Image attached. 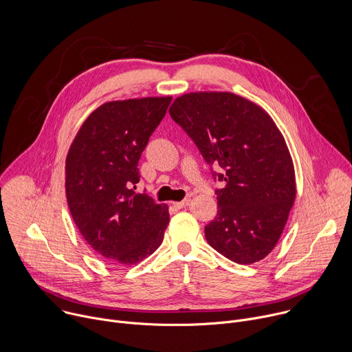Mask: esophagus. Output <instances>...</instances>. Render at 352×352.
Segmentation results:
<instances>
[{"mask_svg":"<svg viewBox=\"0 0 352 352\" xmlns=\"http://www.w3.org/2000/svg\"><path fill=\"white\" fill-rule=\"evenodd\" d=\"M189 204H190V199H185V200H182V201L174 203V206H175L177 208H185V207H188Z\"/></svg>","mask_w":352,"mask_h":352,"instance_id":"34e87169","label":"esophagus"}]
</instances>
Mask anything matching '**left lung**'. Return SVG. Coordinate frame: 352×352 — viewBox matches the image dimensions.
Here are the masks:
<instances>
[{
    "label": "left lung",
    "mask_w": 352,
    "mask_h": 352,
    "mask_svg": "<svg viewBox=\"0 0 352 352\" xmlns=\"http://www.w3.org/2000/svg\"><path fill=\"white\" fill-rule=\"evenodd\" d=\"M170 116L199 148L212 178L217 217L204 226L208 245L233 263L249 265L276 246L296 199L294 166L271 116L232 92L178 96Z\"/></svg>",
    "instance_id": "obj_1"
}]
</instances>
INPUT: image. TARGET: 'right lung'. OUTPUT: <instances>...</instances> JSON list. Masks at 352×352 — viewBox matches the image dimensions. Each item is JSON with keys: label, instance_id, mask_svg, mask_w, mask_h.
Listing matches in <instances>:
<instances>
[{"label": "right lung", "instance_id": "obj_1", "mask_svg": "<svg viewBox=\"0 0 352 352\" xmlns=\"http://www.w3.org/2000/svg\"><path fill=\"white\" fill-rule=\"evenodd\" d=\"M171 96L113 100L95 109L66 157V199L84 241L113 264L134 265L162 245L167 204L135 193L138 162Z\"/></svg>", "mask_w": 352, "mask_h": 352}]
</instances>
